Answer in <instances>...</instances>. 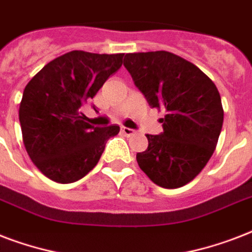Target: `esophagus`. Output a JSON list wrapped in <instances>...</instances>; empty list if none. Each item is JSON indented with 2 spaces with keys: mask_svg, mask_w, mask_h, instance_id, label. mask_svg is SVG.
<instances>
[{
  "mask_svg": "<svg viewBox=\"0 0 252 252\" xmlns=\"http://www.w3.org/2000/svg\"><path fill=\"white\" fill-rule=\"evenodd\" d=\"M122 132L126 134V136H132V134L134 133L133 129H130V128H126V126H122Z\"/></svg>",
  "mask_w": 252,
  "mask_h": 252,
  "instance_id": "obj_1",
  "label": "esophagus"
}]
</instances>
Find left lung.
I'll list each match as a JSON object with an SVG mask.
<instances>
[{"mask_svg":"<svg viewBox=\"0 0 252 252\" xmlns=\"http://www.w3.org/2000/svg\"><path fill=\"white\" fill-rule=\"evenodd\" d=\"M123 63L149 106L165 112L163 132L146 134L138 166L159 187L189 183L211 159L222 129L217 87L196 65L166 51L126 53Z\"/></svg>","mask_w":252,"mask_h":252,"instance_id":"left-lung-1","label":"left lung"}]
</instances>
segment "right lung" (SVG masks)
Returning <instances> with one entry per match:
<instances>
[{
    "label": "right lung",
    "mask_w": 252,
    "mask_h": 252,
    "mask_svg": "<svg viewBox=\"0 0 252 252\" xmlns=\"http://www.w3.org/2000/svg\"><path fill=\"white\" fill-rule=\"evenodd\" d=\"M124 53L72 51L32 77L19 106L23 144L47 178L73 183L96 166L107 140L120 126H93L81 106L93 99L107 78L120 69Z\"/></svg>",
    "instance_id": "obj_1"
}]
</instances>
